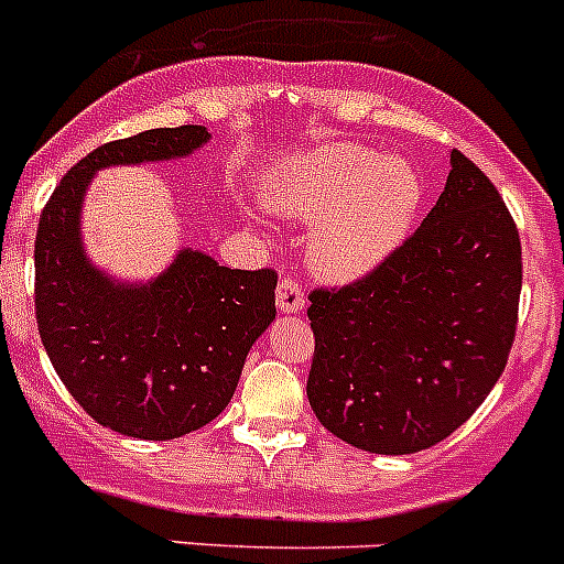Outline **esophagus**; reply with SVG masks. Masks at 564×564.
Wrapping results in <instances>:
<instances>
[{"instance_id":"obj_1","label":"esophagus","mask_w":564,"mask_h":564,"mask_svg":"<svg viewBox=\"0 0 564 564\" xmlns=\"http://www.w3.org/2000/svg\"><path fill=\"white\" fill-rule=\"evenodd\" d=\"M276 304L282 313H299L304 307V291L296 276H282L276 288Z\"/></svg>"}]
</instances>
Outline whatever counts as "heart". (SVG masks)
<instances>
[{
  "instance_id": "1",
  "label": "heart",
  "mask_w": 564,
  "mask_h": 564,
  "mask_svg": "<svg viewBox=\"0 0 564 564\" xmlns=\"http://www.w3.org/2000/svg\"><path fill=\"white\" fill-rule=\"evenodd\" d=\"M422 175L408 159H383L364 144H329L291 156L265 184V204L312 226L313 271L352 282L389 260L422 206Z\"/></svg>"
}]
</instances>
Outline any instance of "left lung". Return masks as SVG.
I'll list each match as a JSON object with an SVG mask.
<instances>
[{
    "instance_id": "obj_1",
    "label": "left lung",
    "mask_w": 564,
    "mask_h": 564,
    "mask_svg": "<svg viewBox=\"0 0 564 564\" xmlns=\"http://www.w3.org/2000/svg\"><path fill=\"white\" fill-rule=\"evenodd\" d=\"M520 285L518 226L492 181L453 151L436 206L389 260L310 293L318 422L380 456L451 436L503 375Z\"/></svg>"
}]
</instances>
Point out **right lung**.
<instances>
[{
  "instance_id": "1",
  "label": "right lung",
  "mask_w": 564,
  "mask_h": 564,
  "mask_svg": "<svg viewBox=\"0 0 564 564\" xmlns=\"http://www.w3.org/2000/svg\"><path fill=\"white\" fill-rule=\"evenodd\" d=\"M209 142L204 126L153 128L80 159L46 200L35 235V318L77 405L133 438H178L209 425L240 380L248 349L276 318V273L240 271L181 248L151 282L91 265L83 195L97 170L170 162Z\"/></svg>"
}]
</instances>
